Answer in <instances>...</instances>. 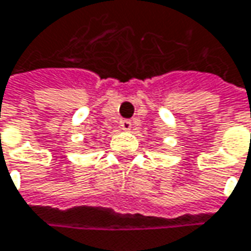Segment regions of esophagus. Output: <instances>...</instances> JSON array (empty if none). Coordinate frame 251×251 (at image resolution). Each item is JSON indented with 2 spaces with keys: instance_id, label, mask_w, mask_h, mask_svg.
<instances>
[{
  "instance_id": "1",
  "label": "esophagus",
  "mask_w": 251,
  "mask_h": 251,
  "mask_svg": "<svg viewBox=\"0 0 251 251\" xmlns=\"http://www.w3.org/2000/svg\"><path fill=\"white\" fill-rule=\"evenodd\" d=\"M121 127H122L124 130H130V129H132V122H130L129 119H125V121L121 122Z\"/></svg>"
}]
</instances>
